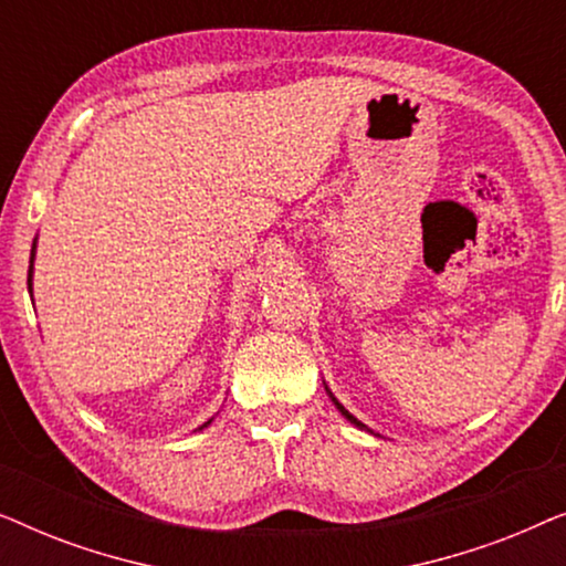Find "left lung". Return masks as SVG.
<instances>
[{
	"mask_svg": "<svg viewBox=\"0 0 566 566\" xmlns=\"http://www.w3.org/2000/svg\"><path fill=\"white\" fill-rule=\"evenodd\" d=\"M324 389H327V394H329V399H332V405H335V407L339 409V415H343L347 422H350V424H355V428H360V430H368V428H366V424H363V422L358 420V417H353L350 412H347V409H345L343 405H339V401L335 399V394H332V391H329V386H327V384H324Z\"/></svg>",
	"mask_w": 566,
	"mask_h": 566,
	"instance_id": "8db88e82",
	"label": "left lung"
}]
</instances>
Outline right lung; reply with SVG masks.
I'll use <instances>...</instances> for the list:
<instances>
[{
  "label": "right lung",
  "mask_w": 566,
  "mask_h": 566,
  "mask_svg": "<svg viewBox=\"0 0 566 566\" xmlns=\"http://www.w3.org/2000/svg\"><path fill=\"white\" fill-rule=\"evenodd\" d=\"M33 260H35V239H33V250H30V268H28V291H30V293H33ZM211 420H213V417H211ZM211 420H208V422H203V424H200V428H198V430H203V428H208V424H211Z\"/></svg>",
  "instance_id": "add662e5"
}]
</instances>
